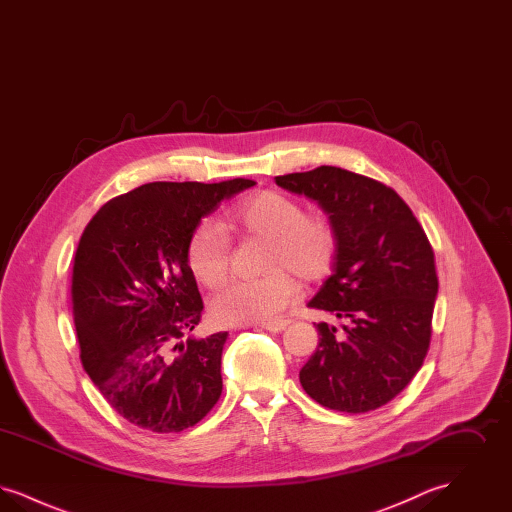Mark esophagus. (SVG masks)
Returning <instances> with one entry per match:
<instances>
[{"instance_id":"1","label":"esophagus","mask_w":512,"mask_h":512,"mask_svg":"<svg viewBox=\"0 0 512 512\" xmlns=\"http://www.w3.org/2000/svg\"><path fill=\"white\" fill-rule=\"evenodd\" d=\"M292 320L290 318H276V320H270V322H263L261 328L267 330V332H282Z\"/></svg>"}]
</instances>
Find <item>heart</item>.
I'll list each match as a JSON object with an SVG mask.
<instances>
[{
  "mask_svg": "<svg viewBox=\"0 0 512 512\" xmlns=\"http://www.w3.org/2000/svg\"><path fill=\"white\" fill-rule=\"evenodd\" d=\"M265 238L263 267L267 274L236 280L211 299V318L224 326L261 322L276 317L299 295L293 269L303 280H320L336 261L338 230L324 213H305L303 205L280 192H259L234 205L222 220H203L190 236L186 261L195 280L213 290L230 267L226 233Z\"/></svg>",
  "mask_w": 512,
  "mask_h": 512,
  "instance_id": "obj_1",
  "label": "heart"
}]
</instances>
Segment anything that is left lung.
<instances>
[{
  "instance_id": "obj_1",
  "label": "left lung",
  "mask_w": 512,
  "mask_h": 512,
  "mask_svg": "<svg viewBox=\"0 0 512 512\" xmlns=\"http://www.w3.org/2000/svg\"><path fill=\"white\" fill-rule=\"evenodd\" d=\"M276 184L318 201L338 230L334 274L309 307L343 320V332L317 324V351L299 382L322 407L374 411L426 359L438 295L434 249L409 205L374 178L324 165L276 176Z\"/></svg>"
}]
</instances>
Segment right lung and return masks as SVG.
<instances>
[{
  "instance_id": "right-lung-1",
  "label": "right lung",
  "mask_w": 512,
  "mask_h": 512,
  "mask_svg": "<svg viewBox=\"0 0 512 512\" xmlns=\"http://www.w3.org/2000/svg\"><path fill=\"white\" fill-rule=\"evenodd\" d=\"M251 186L149 182L107 201L80 236L71 284L80 361L134 426L182 432L219 401L228 334L188 336L203 301L186 249L203 217Z\"/></svg>"
}]
</instances>
